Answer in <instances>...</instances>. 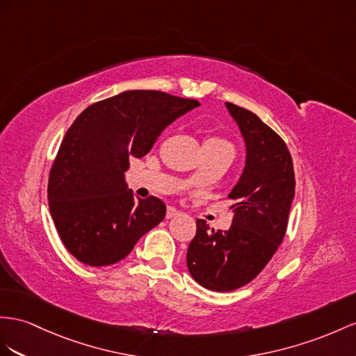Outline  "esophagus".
Masks as SVG:
<instances>
[{
    "mask_svg": "<svg viewBox=\"0 0 356 356\" xmlns=\"http://www.w3.org/2000/svg\"><path fill=\"white\" fill-rule=\"evenodd\" d=\"M180 212L177 211V209H175V207H168L167 209V220H171V218H175V216H177Z\"/></svg>",
    "mask_w": 356,
    "mask_h": 356,
    "instance_id": "obj_1",
    "label": "esophagus"
}]
</instances>
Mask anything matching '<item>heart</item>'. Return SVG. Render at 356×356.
I'll return each instance as SVG.
<instances>
[{
  "mask_svg": "<svg viewBox=\"0 0 356 356\" xmlns=\"http://www.w3.org/2000/svg\"><path fill=\"white\" fill-rule=\"evenodd\" d=\"M206 141H211V143H224V144H229L227 141H224V140H221V138H218V136H211V138H207Z\"/></svg>",
  "mask_w": 356,
  "mask_h": 356,
  "instance_id": "heart-1",
  "label": "heart"
}]
</instances>
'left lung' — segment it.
<instances>
[{
    "mask_svg": "<svg viewBox=\"0 0 356 356\" xmlns=\"http://www.w3.org/2000/svg\"><path fill=\"white\" fill-rule=\"evenodd\" d=\"M245 141V167L229 198L234 216L229 230H209L197 220V234L186 254L188 270L209 290L232 291L263 270L287 230L295 171L281 136L248 111L225 102Z\"/></svg>",
    "mask_w": 356,
    "mask_h": 356,
    "instance_id": "obj_1",
    "label": "left lung"
}]
</instances>
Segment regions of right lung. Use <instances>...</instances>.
<instances>
[{
	"mask_svg": "<svg viewBox=\"0 0 356 356\" xmlns=\"http://www.w3.org/2000/svg\"><path fill=\"white\" fill-rule=\"evenodd\" d=\"M198 105L163 91L129 90L76 117L48 184L49 212L72 256L88 266L114 265L165 218V203L135 198L124 172L132 156L147 154L168 124Z\"/></svg>",
	"mask_w": 356,
	"mask_h": 356,
	"instance_id": "1",
	"label": "right lung"
}]
</instances>
